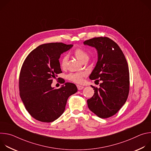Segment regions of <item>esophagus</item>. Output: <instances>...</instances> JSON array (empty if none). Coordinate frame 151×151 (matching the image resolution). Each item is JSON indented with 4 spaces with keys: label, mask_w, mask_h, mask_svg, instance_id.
<instances>
[{
    "label": "esophagus",
    "mask_w": 151,
    "mask_h": 151,
    "mask_svg": "<svg viewBox=\"0 0 151 151\" xmlns=\"http://www.w3.org/2000/svg\"><path fill=\"white\" fill-rule=\"evenodd\" d=\"M77 88L79 90H81L84 88V87H83V86H81V85H77Z\"/></svg>",
    "instance_id": "esophagus-1"
}]
</instances>
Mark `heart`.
Segmentation results:
<instances>
[{"label":"heart","instance_id":"obj_1","mask_svg":"<svg viewBox=\"0 0 151 151\" xmlns=\"http://www.w3.org/2000/svg\"><path fill=\"white\" fill-rule=\"evenodd\" d=\"M74 55L76 58L80 61L81 63H84L87 61L89 59V55L85 50L81 48H77L74 51ZM69 57L67 55H64L61 58L60 60V66L62 69H65L67 66ZM87 75V73L84 72L71 73L68 75V78L69 80L75 82V83H81L83 81L84 76Z\"/></svg>","mask_w":151,"mask_h":151}]
</instances>
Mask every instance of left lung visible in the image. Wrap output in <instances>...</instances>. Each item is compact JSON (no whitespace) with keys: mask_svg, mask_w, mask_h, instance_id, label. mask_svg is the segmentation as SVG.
<instances>
[{"mask_svg":"<svg viewBox=\"0 0 151 151\" xmlns=\"http://www.w3.org/2000/svg\"><path fill=\"white\" fill-rule=\"evenodd\" d=\"M83 44L97 51V62L90 79L101 81L99 88L91 85L94 94L87 100L88 107L97 116L107 118L116 114L127 99L130 90L127 61L119 47L109 37H94Z\"/></svg>","mask_w":151,"mask_h":151,"instance_id":"1","label":"left lung"}]
</instances>
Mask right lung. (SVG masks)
I'll list each match as a JSON object with an SVG mask.
<instances>
[{
    "mask_svg": "<svg viewBox=\"0 0 151 151\" xmlns=\"http://www.w3.org/2000/svg\"><path fill=\"white\" fill-rule=\"evenodd\" d=\"M73 45L59 43L42 44L26 57L19 78L20 97L30 115L41 122H51L65 110L69 97L77 92L76 86L70 82L58 89L51 87L53 79L61 73L59 58Z\"/></svg>",
    "mask_w": 151,
    "mask_h": 151,
    "instance_id": "add662e5",
    "label": "right lung"
}]
</instances>
